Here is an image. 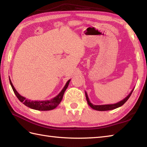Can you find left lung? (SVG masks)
Listing matches in <instances>:
<instances>
[{
	"label": "left lung",
	"instance_id": "left-lung-1",
	"mask_svg": "<svg viewBox=\"0 0 147 147\" xmlns=\"http://www.w3.org/2000/svg\"><path fill=\"white\" fill-rule=\"evenodd\" d=\"M134 88L131 90V92L129 93V94L127 95L126 97L124 98L123 100H122L120 102H118L115 104H106V105H93V104H92L90 102L89 98L88 96V95H87V93L85 92V95H86V98L87 102H88V104L89 105V106H90V107H92L93 109L96 111H110V110H113V109H115L116 108H118L121 107V106L123 105L124 103H125L128 98L130 97L133 91Z\"/></svg>",
	"mask_w": 147,
	"mask_h": 147
}]
</instances>
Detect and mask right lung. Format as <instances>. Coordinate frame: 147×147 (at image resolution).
Instances as JSON below:
<instances>
[{"mask_svg": "<svg viewBox=\"0 0 147 147\" xmlns=\"http://www.w3.org/2000/svg\"><path fill=\"white\" fill-rule=\"evenodd\" d=\"M9 82H10L12 88L17 98L19 99V100L23 103L24 105L27 106V107H28L32 109H35V110H37V111H51L57 107V106L61 103L62 97H63L64 93L65 91V90L67 89V86L69 85V83L71 81V80H69L67 81L63 89H62L61 90V92L59 93L57 96H55L54 98H53L51 100H49L33 101V100H30L27 99L25 97H24V96H21L20 93L16 91V90L15 89L14 86H13V85H12V83L11 82L10 78L9 77Z\"/></svg>", "mask_w": 147, "mask_h": 147, "instance_id": "right-lung-1", "label": "right lung"}]
</instances>
